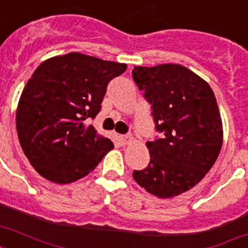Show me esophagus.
<instances>
[{"mask_svg": "<svg viewBox=\"0 0 248 248\" xmlns=\"http://www.w3.org/2000/svg\"><path fill=\"white\" fill-rule=\"evenodd\" d=\"M120 139L121 141H122V144H128V143H131L132 138L131 135H122L120 136Z\"/></svg>", "mask_w": 248, "mask_h": 248, "instance_id": "obj_1", "label": "esophagus"}]
</instances>
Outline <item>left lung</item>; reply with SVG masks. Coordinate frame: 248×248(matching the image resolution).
<instances>
[{
	"label": "left lung",
	"mask_w": 248,
	"mask_h": 248,
	"mask_svg": "<svg viewBox=\"0 0 248 248\" xmlns=\"http://www.w3.org/2000/svg\"><path fill=\"white\" fill-rule=\"evenodd\" d=\"M132 78L152 104L155 130L163 134L148 141L149 165L134 171L132 177L153 196H179L203 179L223 145L214 91L180 64L135 67Z\"/></svg>",
	"instance_id": "obj_1"
}]
</instances>
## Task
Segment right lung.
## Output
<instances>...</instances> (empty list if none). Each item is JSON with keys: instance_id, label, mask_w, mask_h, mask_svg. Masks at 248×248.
I'll list each match as a JSON object with an SVG mask.
<instances>
[{"instance_id": "right-lung-1", "label": "right lung", "mask_w": 248, "mask_h": 248, "mask_svg": "<svg viewBox=\"0 0 248 248\" xmlns=\"http://www.w3.org/2000/svg\"><path fill=\"white\" fill-rule=\"evenodd\" d=\"M127 65L69 52L41 63L16 109L21 149L45 179L69 184L90 173L109 151L110 139L86 118L100 112L107 86Z\"/></svg>"}]
</instances>
